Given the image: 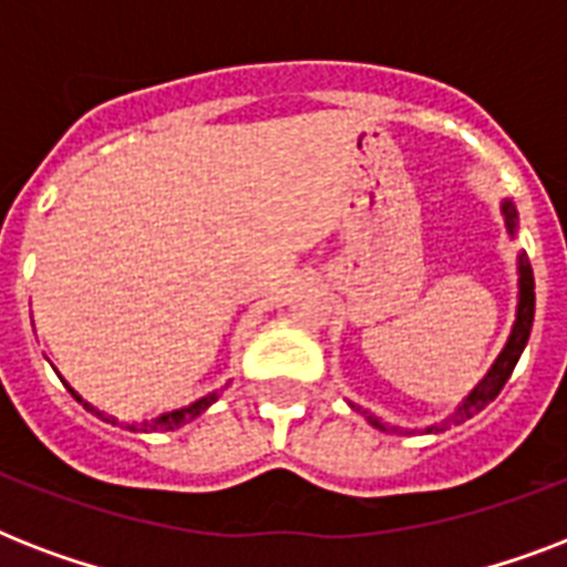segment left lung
I'll return each mask as SVG.
<instances>
[{
	"instance_id": "obj_1",
	"label": "left lung",
	"mask_w": 567,
	"mask_h": 567,
	"mask_svg": "<svg viewBox=\"0 0 567 567\" xmlns=\"http://www.w3.org/2000/svg\"><path fill=\"white\" fill-rule=\"evenodd\" d=\"M501 212H503V220H506V231H509V238H515V235H518V212H515V205H512L509 199H503ZM533 318H536V279H533V267H529L527 252H520L518 256V309H515V323H512V332H509V338H506V347H503L501 355L494 359V364L488 368V373H485V377L476 382L474 391H471V394H467L465 400L456 405V412L447 414V417H444L441 423H432V426H426L423 432H444L447 426H458V423H465L467 417H474L476 412H483L485 405L492 403L494 396L501 394L503 385H506V379L512 377L515 364H518L520 353H524V347H527L529 329H533ZM350 405H353L355 412H362L364 421L371 423V426H377V430L409 432V430H400V426H388V423H382V417L371 414L368 409H362V405H355V403H350ZM412 432H417V430H412Z\"/></svg>"
}]
</instances>
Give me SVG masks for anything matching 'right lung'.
Masks as SVG:
<instances>
[{
    "label": "right lung",
    "mask_w": 567,
    "mask_h": 567,
    "mask_svg": "<svg viewBox=\"0 0 567 567\" xmlns=\"http://www.w3.org/2000/svg\"><path fill=\"white\" fill-rule=\"evenodd\" d=\"M64 385H66V382H64ZM66 388H70V385H66ZM70 394H73L75 400H79V403H82L84 409H87V412H93V414H96V417H102V421L120 423L117 417H114V414L100 412L96 405L87 403V400H84V396L79 394L75 388H70ZM217 396H220V391H212V394L199 396V400H194V403H190V405H182V409H173V412H164V414H158V417H150V421L120 423V426H126L128 432H171V430H179V426H185V423L196 421V417H199V414H203L205 409H208V405L214 403V400H217Z\"/></svg>",
    "instance_id": "add662e5"
}]
</instances>
